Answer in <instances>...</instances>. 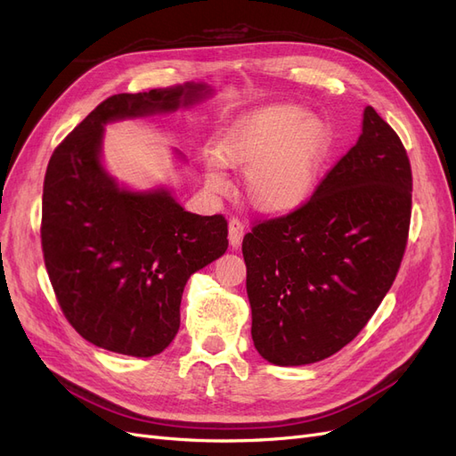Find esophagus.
Masks as SVG:
<instances>
[{
	"mask_svg": "<svg viewBox=\"0 0 456 456\" xmlns=\"http://www.w3.org/2000/svg\"><path fill=\"white\" fill-rule=\"evenodd\" d=\"M243 236H245V223L238 216H232L228 223V240H230V245L233 247V249H238V247L241 245Z\"/></svg>",
	"mask_w": 456,
	"mask_h": 456,
	"instance_id": "esophagus-1",
	"label": "esophagus"
}]
</instances>
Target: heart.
<instances>
[{
    "label": "heart",
    "instance_id": "heart-1",
    "mask_svg": "<svg viewBox=\"0 0 456 456\" xmlns=\"http://www.w3.org/2000/svg\"><path fill=\"white\" fill-rule=\"evenodd\" d=\"M330 131L297 104H272L233 121L205 167L207 186L228 188L220 165L245 171V194L265 213L295 209L315 186L327 158Z\"/></svg>",
    "mask_w": 456,
    "mask_h": 456
}]
</instances>
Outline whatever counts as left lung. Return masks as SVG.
Masks as SVG:
<instances>
[{
	"label": "left lung",
	"mask_w": 456,
	"mask_h": 456,
	"mask_svg": "<svg viewBox=\"0 0 456 456\" xmlns=\"http://www.w3.org/2000/svg\"><path fill=\"white\" fill-rule=\"evenodd\" d=\"M411 191L402 139L367 106L362 136L314 194L245 233L251 335L265 360L315 363L360 335L402 266Z\"/></svg>",
	"instance_id": "1"
}]
</instances>
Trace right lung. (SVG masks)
Returning <instances> with one entry per match:
<instances>
[{"label":"right lung","instance_id":"right-lung-1","mask_svg":"<svg viewBox=\"0 0 456 456\" xmlns=\"http://www.w3.org/2000/svg\"><path fill=\"white\" fill-rule=\"evenodd\" d=\"M201 84L102 101L54 148L44 181L41 249L59 306L77 333L116 354L163 352L181 327L188 278L228 249L223 215L184 211L167 191L119 190L99 151L106 121L173 112Z\"/></svg>","mask_w":456,"mask_h":456}]
</instances>
